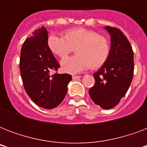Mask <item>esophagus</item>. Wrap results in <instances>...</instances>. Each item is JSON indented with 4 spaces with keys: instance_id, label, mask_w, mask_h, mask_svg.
<instances>
[{
    "instance_id": "esophagus-1",
    "label": "esophagus",
    "mask_w": 147,
    "mask_h": 147,
    "mask_svg": "<svg viewBox=\"0 0 147 147\" xmlns=\"http://www.w3.org/2000/svg\"><path fill=\"white\" fill-rule=\"evenodd\" d=\"M81 78V76H72V78L73 79H78V78Z\"/></svg>"
}]
</instances>
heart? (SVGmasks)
<instances>
[{"mask_svg":"<svg viewBox=\"0 0 147 147\" xmlns=\"http://www.w3.org/2000/svg\"><path fill=\"white\" fill-rule=\"evenodd\" d=\"M48 47L54 55L61 59L66 57L75 49L76 55L61 62L62 70L71 74L88 68L99 69L106 62L110 52L107 38L84 28L69 30L63 37L51 35L48 38Z\"/></svg>","mask_w":147,"mask_h":147,"instance_id":"heart-1","label":"heart"}]
</instances>
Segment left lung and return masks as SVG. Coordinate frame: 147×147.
<instances>
[{
  "mask_svg": "<svg viewBox=\"0 0 147 147\" xmlns=\"http://www.w3.org/2000/svg\"><path fill=\"white\" fill-rule=\"evenodd\" d=\"M111 36L107 61L94 73V85L89 95L103 109L115 107L127 92L134 76V52L127 38L116 27H105Z\"/></svg>",
  "mask_w": 147,
  "mask_h": 147,
  "instance_id": "left-lung-1",
  "label": "left lung"
}]
</instances>
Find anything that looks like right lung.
I'll return each instance as SVG.
<instances>
[{
	"mask_svg": "<svg viewBox=\"0 0 147 147\" xmlns=\"http://www.w3.org/2000/svg\"><path fill=\"white\" fill-rule=\"evenodd\" d=\"M59 67L48 47L47 29L42 26L25 40L20 51V70L26 92L42 108L57 107L66 94L71 75L51 73Z\"/></svg>",
	"mask_w": 147,
	"mask_h": 147,
	"instance_id": "1",
	"label": "right lung"
}]
</instances>
